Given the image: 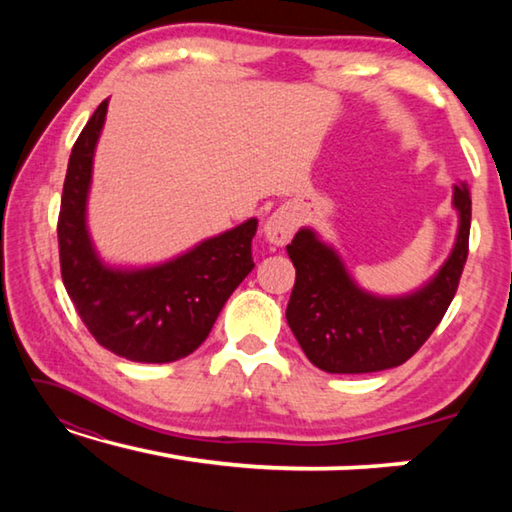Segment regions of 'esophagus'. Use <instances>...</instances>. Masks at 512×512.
Wrapping results in <instances>:
<instances>
[{
  "label": "esophagus",
  "instance_id": "esophagus-1",
  "mask_svg": "<svg viewBox=\"0 0 512 512\" xmlns=\"http://www.w3.org/2000/svg\"><path fill=\"white\" fill-rule=\"evenodd\" d=\"M296 230H298V214L296 210H291V207H280V210H275L264 223V235L273 246L289 244L291 237L296 235Z\"/></svg>",
  "mask_w": 512,
  "mask_h": 512
}]
</instances>
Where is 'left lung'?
I'll return each instance as SVG.
<instances>
[{"label":"left lung","instance_id":"8db88e82","mask_svg":"<svg viewBox=\"0 0 512 512\" xmlns=\"http://www.w3.org/2000/svg\"><path fill=\"white\" fill-rule=\"evenodd\" d=\"M458 235L452 255L431 280L409 296L381 298L357 287L341 257L314 230L302 228L287 246L296 284L287 323L316 368L359 375L402 366L443 320L456 296L470 246L472 198L454 185Z\"/></svg>","mask_w":512,"mask_h":512}]
</instances>
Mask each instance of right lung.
Here are the masks:
<instances>
[{
    "label": "right lung",
    "instance_id": "1",
    "mask_svg": "<svg viewBox=\"0 0 512 512\" xmlns=\"http://www.w3.org/2000/svg\"><path fill=\"white\" fill-rule=\"evenodd\" d=\"M108 101L94 110L69 155L58 214L63 284L85 327L103 348L140 363H169L192 354L225 300L253 271L257 219L205 239L158 266L112 268L92 246L85 205Z\"/></svg>",
    "mask_w": 512,
    "mask_h": 512
}]
</instances>
